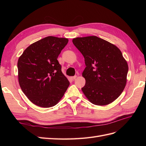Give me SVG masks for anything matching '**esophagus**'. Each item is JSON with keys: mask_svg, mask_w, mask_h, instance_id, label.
<instances>
[{"mask_svg": "<svg viewBox=\"0 0 146 146\" xmlns=\"http://www.w3.org/2000/svg\"><path fill=\"white\" fill-rule=\"evenodd\" d=\"M76 78H77V76H73V77H70V78L71 79V80H75V79H76Z\"/></svg>", "mask_w": 146, "mask_h": 146, "instance_id": "obj_1", "label": "esophagus"}]
</instances>
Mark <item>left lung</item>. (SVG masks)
<instances>
[{
  "label": "left lung",
  "mask_w": 146,
  "mask_h": 146,
  "mask_svg": "<svg viewBox=\"0 0 146 146\" xmlns=\"http://www.w3.org/2000/svg\"><path fill=\"white\" fill-rule=\"evenodd\" d=\"M72 42L85 58L83 94L96 105L112 103L121 94L127 83L129 66L121 51L96 36L76 38Z\"/></svg>",
  "instance_id": "1"
}]
</instances>
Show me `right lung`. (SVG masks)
I'll use <instances>...</instances> for the list:
<instances>
[{
    "label": "right lung",
    "instance_id": "obj_1",
    "mask_svg": "<svg viewBox=\"0 0 146 146\" xmlns=\"http://www.w3.org/2000/svg\"><path fill=\"white\" fill-rule=\"evenodd\" d=\"M68 39L47 36L30 45L17 61L22 91L33 104L44 108L55 106L69 86L57 60Z\"/></svg>",
    "mask_w": 146,
    "mask_h": 146
}]
</instances>
